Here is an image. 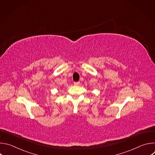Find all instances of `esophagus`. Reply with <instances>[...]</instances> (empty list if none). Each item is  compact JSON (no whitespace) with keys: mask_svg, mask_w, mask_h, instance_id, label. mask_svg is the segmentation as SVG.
<instances>
[{"mask_svg":"<svg viewBox=\"0 0 155 155\" xmlns=\"http://www.w3.org/2000/svg\"><path fill=\"white\" fill-rule=\"evenodd\" d=\"M74 85L78 86V85H79V84H80V81H76V82H74Z\"/></svg>","mask_w":155,"mask_h":155,"instance_id":"34e87169","label":"esophagus"}]
</instances>
